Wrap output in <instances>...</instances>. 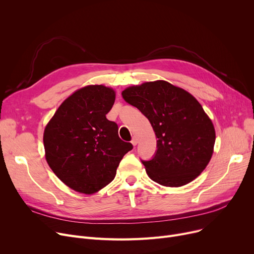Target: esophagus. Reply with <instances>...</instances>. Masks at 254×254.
Segmentation results:
<instances>
[{
	"label": "esophagus",
	"mask_w": 254,
	"mask_h": 254,
	"mask_svg": "<svg viewBox=\"0 0 254 254\" xmlns=\"http://www.w3.org/2000/svg\"><path fill=\"white\" fill-rule=\"evenodd\" d=\"M131 144L134 145V146H136V145L138 144V138H137V137H132V139H131Z\"/></svg>",
	"instance_id": "1"
}]
</instances>
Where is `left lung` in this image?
<instances>
[{
	"mask_svg": "<svg viewBox=\"0 0 254 254\" xmlns=\"http://www.w3.org/2000/svg\"><path fill=\"white\" fill-rule=\"evenodd\" d=\"M123 97L148 118L157 138L153 157L142 161L151 180L178 188L201 174L213 153L215 129L190 92L158 80L127 87Z\"/></svg>",
	"mask_w": 254,
	"mask_h": 254,
	"instance_id": "left-lung-1",
	"label": "left lung"
}]
</instances>
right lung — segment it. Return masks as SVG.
<instances>
[{"label":"right lung","instance_id":"obj_1","mask_svg":"<svg viewBox=\"0 0 254 254\" xmlns=\"http://www.w3.org/2000/svg\"><path fill=\"white\" fill-rule=\"evenodd\" d=\"M115 92L104 85H89L64 100L45 127L46 161L69 188L93 193L116 175L131 143L118 137V127L106 118Z\"/></svg>","mask_w":254,"mask_h":254}]
</instances>
